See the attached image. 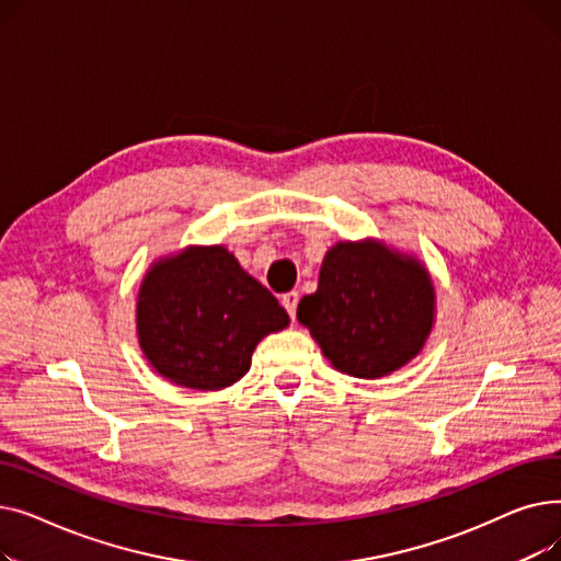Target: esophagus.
I'll use <instances>...</instances> for the list:
<instances>
[{
	"label": "esophagus",
	"mask_w": 561,
	"mask_h": 561,
	"mask_svg": "<svg viewBox=\"0 0 561 561\" xmlns=\"http://www.w3.org/2000/svg\"><path fill=\"white\" fill-rule=\"evenodd\" d=\"M298 302H300V293L298 290H288V293H284V296H282V307L288 311L290 318H296Z\"/></svg>",
	"instance_id": "34e87169"
}]
</instances>
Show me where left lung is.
Masks as SVG:
<instances>
[{
	"label": "left lung",
	"instance_id": "obj_1",
	"mask_svg": "<svg viewBox=\"0 0 561 561\" xmlns=\"http://www.w3.org/2000/svg\"><path fill=\"white\" fill-rule=\"evenodd\" d=\"M298 320L341 373L375 379L414 359L434 320L423 265L375 241L339 243L322 261L318 290Z\"/></svg>",
	"mask_w": 561,
	"mask_h": 561
}]
</instances>
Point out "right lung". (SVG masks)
I'll return each instance as SVG.
<instances>
[{
    "label": "right lung",
    "instance_id": "obj_1",
    "mask_svg": "<svg viewBox=\"0 0 561 561\" xmlns=\"http://www.w3.org/2000/svg\"><path fill=\"white\" fill-rule=\"evenodd\" d=\"M138 339L159 375L180 387L218 391L239 381L256 343L288 325L273 293L225 248H188L145 275Z\"/></svg>",
    "mask_w": 561,
    "mask_h": 561
}]
</instances>
